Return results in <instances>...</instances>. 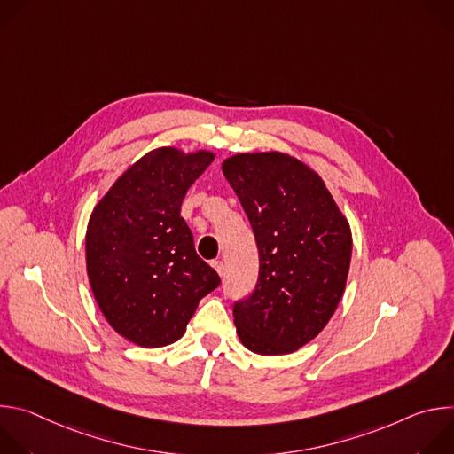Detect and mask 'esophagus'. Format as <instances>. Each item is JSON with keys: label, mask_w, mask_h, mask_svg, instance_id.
Segmentation results:
<instances>
[{"label": "esophagus", "mask_w": 454, "mask_h": 454, "mask_svg": "<svg viewBox=\"0 0 454 454\" xmlns=\"http://www.w3.org/2000/svg\"><path fill=\"white\" fill-rule=\"evenodd\" d=\"M212 268L217 271V275H219V277H223V275H224V270H226V268H224V262H221V261H214V262H212Z\"/></svg>", "instance_id": "obj_1"}]
</instances>
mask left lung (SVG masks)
I'll use <instances>...</instances> for the list:
<instances>
[{
	"instance_id": "8db88e82",
	"label": "left lung",
	"mask_w": 454,
	"mask_h": 454,
	"mask_svg": "<svg viewBox=\"0 0 454 454\" xmlns=\"http://www.w3.org/2000/svg\"><path fill=\"white\" fill-rule=\"evenodd\" d=\"M221 168L258 249L256 287L233 307L239 340L262 356L296 352L343 298L350 224L321 176L287 153H237Z\"/></svg>"
}]
</instances>
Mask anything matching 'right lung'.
<instances>
[{
    "instance_id": "add662e5",
    "label": "right lung",
    "mask_w": 454,
    "mask_h": 454,
    "mask_svg": "<svg viewBox=\"0 0 454 454\" xmlns=\"http://www.w3.org/2000/svg\"><path fill=\"white\" fill-rule=\"evenodd\" d=\"M172 145L144 154L109 186L86 228V271L109 325L127 341H177L219 275L198 256L181 217L188 188L214 161Z\"/></svg>"
}]
</instances>
